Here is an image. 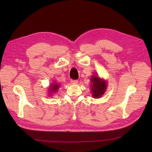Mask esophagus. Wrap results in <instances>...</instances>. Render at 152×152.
Wrapping results in <instances>:
<instances>
[{
	"mask_svg": "<svg viewBox=\"0 0 152 152\" xmlns=\"http://www.w3.org/2000/svg\"><path fill=\"white\" fill-rule=\"evenodd\" d=\"M70 82H71V83L73 84H77L78 83L77 80H71Z\"/></svg>",
	"mask_w": 152,
	"mask_h": 152,
	"instance_id": "1",
	"label": "esophagus"
}]
</instances>
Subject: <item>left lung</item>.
<instances>
[{
	"label": "left lung",
	"instance_id": "8db88e82",
	"mask_svg": "<svg viewBox=\"0 0 152 152\" xmlns=\"http://www.w3.org/2000/svg\"><path fill=\"white\" fill-rule=\"evenodd\" d=\"M91 82H92L91 90L93 96L94 98H99L101 96L104 94L106 89H107L106 82L101 80L98 76L92 77Z\"/></svg>",
	"mask_w": 152,
	"mask_h": 152
}]
</instances>
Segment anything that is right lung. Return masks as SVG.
Here are the masks:
<instances>
[{
  "instance_id": "add662e5",
  "label": "right lung",
  "mask_w": 152,
  "mask_h": 152,
  "mask_svg": "<svg viewBox=\"0 0 152 152\" xmlns=\"http://www.w3.org/2000/svg\"><path fill=\"white\" fill-rule=\"evenodd\" d=\"M59 88V85L56 84H54L52 86H50V91L51 92H55L56 93V91Z\"/></svg>"
}]
</instances>
